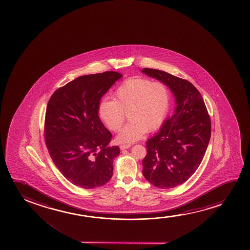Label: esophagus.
Listing matches in <instances>:
<instances>
[{"instance_id": "1", "label": "esophagus", "mask_w": 250, "mask_h": 250, "mask_svg": "<svg viewBox=\"0 0 250 250\" xmlns=\"http://www.w3.org/2000/svg\"><path fill=\"white\" fill-rule=\"evenodd\" d=\"M120 147L121 150H124V149H127V148L130 147V144H121Z\"/></svg>"}]
</instances>
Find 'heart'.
<instances>
[{
	"mask_svg": "<svg viewBox=\"0 0 250 250\" xmlns=\"http://www.w3.org/2000/svg\"><path fill=\"white\" fill-rule=\"evenodd\" d=\"M113 101H103L99 105V116L113 131L122 126L125 113L130 122L117 136V140L130 144L140 140L147 131L156 130L167 115L170 95L161 82H150L140 78L130 79L120 85Z\"/></svg>",
	"mask_w": 250,
	"mask_h": 250,
	"instance_id": "1",
	"label": "heart"
}]
</instances>
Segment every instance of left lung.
Segmentation results:
<instances>
[{
  "instance_id": "1",
  "label": "left lung",
  "mask_w": 250,
  "mask_h": 250,
  "mask_svg": "<svg viewBox=\"0 0 250 250\" xmlns=\"http://www.w3.org/2000/svg\"><path fill=\"white\" fill-rule=\"evenodd\" d=\"M141 72L167 86L175 102L171 117L147 140L143 174L157 188H174L187 181L201 164L211 137L210 118L191 83L156 69Z\"/></svg>"
}]
</instances>
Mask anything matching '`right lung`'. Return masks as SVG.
<instances>
[{"label": "right lung", "mask_w": 250, "mask_h": 250, "mask_svg": "<svg viewBox=\"0 0 250 250\" xmlns=\"http://www.w3.org/2000/svg\"><path fill=\"white\" fill-rule=\"evenodd\" d=\"M119 72L81 76L57 89L48 101L45 140L59 171L83 188L105 185L113 175L120 147L112 146V134L99 118L101 100Z\"/></svg>", "instance_id": "add662e5"}]
</instances>
